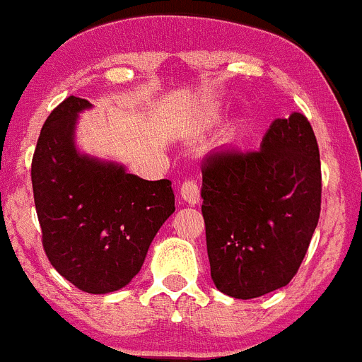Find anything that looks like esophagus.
<instances>
[{"instance_id":"esophagus-1","label":"esophagus","mask_w":362,"mask_h":362,"mask_svg":"<svg viewBox=\"0 0 362 362\" xmlns=\"http://www.w3.org/2000/svg\"><path fill=\"white\" fill-rule=\"evenodd\" d=\"M180 197L185 204L197 205L200 202V187L194 180H185L180 185Z\"/></svg>"}]
</instances>
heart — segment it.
Wrapping results in <instances>:
<instances>
[{
  "instance_id": "1",
  "label": "heart",
  "mask_w": 362,
  "mask_h": 362,
  "mask_svg": "<svg viewBox=\"0 0 362 362\" xmlns=\"http://www.w3.org/2000/svg\"><path fill=\"white\" fill-rule=\"evenodd\" d=\"M218 119H219V114L216 112V110H211V112L205 114V121H207V123H214V121Z\"/></svg>"
}]
</instances>
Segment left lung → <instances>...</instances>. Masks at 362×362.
Masks as SVG:
<instances>
[{
  "mask_svg": "<svg viewBox=\"0 0 362 362\" xmlns=\"http://www.w3.org/2000/svg\"><path fill=\"white\" fill-rule=\"evenodd\" d=\"M211 276L234 298L268 295L298 272L322 209V164L313 127L275 119L261 150L218 148L202 165Z\"/></svg>",
  "mask_w": 362,
  "mask_h": 362,
  "instance_id": "1",
  "label": "left lung"
}]
</instances>
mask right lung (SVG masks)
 <instances>
[{"label":"right lung","instance_id":"add662e5","mask_svg":"<svg viewBox=\"0 0 362 362\" xmlns=\"http://www.w3.org/2000/svg\"><path fill=\"white\" fill-rule=\"evenodd\" d=\"M90 109L69 96L40 130L32 185L42 246L53 268L93 295L124 288L143 266L162 223L175 212L171 182L143 180L124 165L80 153L78 114Z\"/></svg>","mask_w":362,"mask_h":362}]
</instances>
